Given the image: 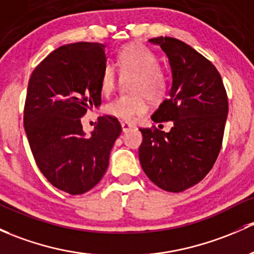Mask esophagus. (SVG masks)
I'll return each instance as SVG.
<instances>
[{
  "label": "esophagus",
  "instance_id": "34e87169",
  "mask_svg": "<svg viewBox=\"0 0 254 254\" xmlns=\"http://www.w3.org/2000/svg\"><path fill=\"white\" fill-rule=\"evenodd\" d=\"M132 127H134V125L130 124V123H127V122H123L122 123V129H123V131H124V132L129 131V130L132 129Z\"/></svg>",
  "mask_w": 254,
  "mask_h": 254
}]
</instances>
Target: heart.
I'll return each mask as SVG.
<instances>
[{
    "mask_svg": "<svg viewBox=\"0 0 254 254\" xmlns=\"http://www.w3.org/2000/svg\"><path fill=\"white\" fill-rule=\"evenodd\" d=\"M117 65L122 74H132L130 90L132 93L120 95L107 103L106 112L122 120H132L147 112L145 95L157 100L164 95L168 75L158 65V57L145 45L132 42L122 46L117 52ZM117 71L113 65L106 64L101 75V89L111 92L116 86Z\"/></svg>",
    "mask_w": 254,
    "mask_h": 254,
    "instance_id": "b5f03b06",
    "label": "heart"
}]
</instances>
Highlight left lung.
I'll use <instances>...</instances> for the list:
<instances>
[{"instance_id": "8db88e82", "label": "left lung", "mask_w": 254, "mask_h": 254, "mask_svg": "<svg viewBox=\"0 0 254 254\" xmlns=\"http://www.w3.org/2000/svg\"><path fill=\"white\" fill-rule=\"evenodd\" d=\"M169 60L173 85L151 117L154 123L172 120L169 132L142 127L138 148L141 167L162 190L181 192L198 184L214 165L223 143L229 103L223 80L213 63L185 42L159 36Z\"/></svg>"}]
</instances>
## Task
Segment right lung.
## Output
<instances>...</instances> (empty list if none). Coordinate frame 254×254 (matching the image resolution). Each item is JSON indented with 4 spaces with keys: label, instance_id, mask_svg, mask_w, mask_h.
I'll use <instances>...</instances> for the list:
<instances>
[{
    "label": "right lung",
    "instance_id": "obj_1",
    "mask_svg": "<svg viewBox=\"0 0 254 254\" xmlns=\"http://www.w3.org/2000/svg\"><path fill=\"white\" fill-rule=\"evenodd\" d=\"M105 45L76 42L51 52L34 69L24 106V129L45 178L70 194L91 190L105 175L109 153L122 132L118 119L98 118L90 136L81 119L101 105Z\"/></svg>",
    "mask_w": 254,
    "mask_h": 254
}]
</instances>
